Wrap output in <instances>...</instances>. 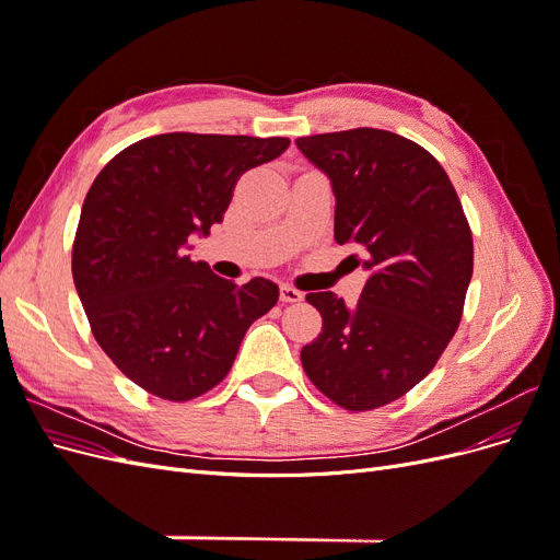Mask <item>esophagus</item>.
I'll return each mask as SVG.
<instances>
[{
  "mask_svg": "<svg viewBox=\"0 0 560 560\" xmlns=\"http://www.w3.org/2000/svg\"><path fill=\"white\" fill-rule=\"evenodd\" d=\"M303 299V294L292 284H280V301L282 303H299Z\"/></svg>",
  "mask_w": 560,
  "mask_h": 560,
  "instance_id": "34e87169",
  "label": "esophagus"
}]
</instances>
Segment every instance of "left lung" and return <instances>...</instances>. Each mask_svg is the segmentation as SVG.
<instances>
[{"instance_id": "obj_1", "label": "left lung", "mask_w": 560, "mask_h": 560, "mask_svg": "<svg viewBox=\"0 0 560 560\" xmlns=\"http://www.w3.org/2000/svg\"><path fill=\"white\" fill-rule=\"evenodd\" d=\"M296 147L331 182L334 238L354 243L369 270L358 306L334 292L306 296L322 334L301 364L334 404L371 411L399 399L442 358L474 268V245L446 171L397 132L354 128L308 135Z\"/></svg>"}]
</instances>
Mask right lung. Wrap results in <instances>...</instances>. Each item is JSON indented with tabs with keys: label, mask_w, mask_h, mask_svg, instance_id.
<instances>
[{
	"label": "right lung",
	"mask_w": 560,
	"mask_h": 560,
	"mask_svg": "<svg viewBox=\"0 0 560 560\" xmlns=\"http://www.w3.org/2000/svg\"><path fill=\"white\" fill-rule=\"evenodd\" d=\"M287 138L165 132L116 154L86 194L72 276L95 341L132 383L189 401L222 383L278 284L238 287L194 261L191 235L222 224L235 182Z\"/></svg>",
	"instance_id": "add662e5"
}]
</instances>
